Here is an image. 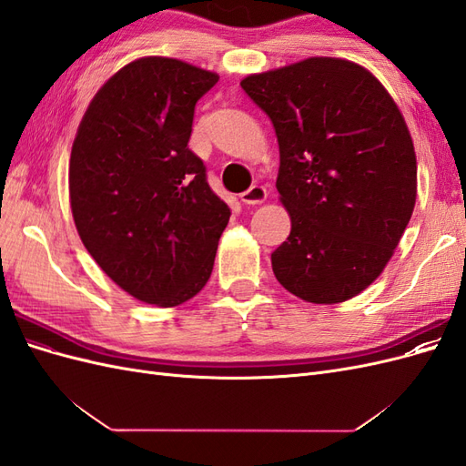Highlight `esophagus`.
Segmentation results:
<instances>
[{"mask_svg": "<svg viewBox=\"0 0 466 466\" xmlns=\"http://www.w3.org/2000/svg\"><path fill=\"white\" fill-rule=\"evenodd\" d=\"M266 196H268L266 188H264V187L255 185V187H250L248 190H245L241 196H238V198H241V202H243V204L255 206V204H262V202L266 200Z\"/></svg>", "mask_w": 466, "mask_h": 466, "instance_id": "esophagus-1", "label": "esophagus"}]
</instances>
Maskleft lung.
I'll return each instance as SVG.
<instances>
[{"label":"left lung","instance_id":"obj_1","mask_svg":"<svg viewBox=\"0 0 466 466\" xmlns=\"http://www.w3.org/2000/svg\"><path fill=\"white\" fill-rule=\"evenodd\" d=\"M241 87L272 120L276 188L291 218L276 279L309 303H342L383 272L412 218L416 153L387 89L340 58H307Z\"/></svg>","mask_w":466,"mask_h":466}]
</instances>
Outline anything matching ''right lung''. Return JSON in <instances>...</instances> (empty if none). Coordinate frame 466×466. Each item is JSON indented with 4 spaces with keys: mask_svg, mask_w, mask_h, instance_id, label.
Masks as SVG:
<instances>
[{
    "mask_svg": "<svg viewBox=\"0 0 466 466\" xmlns=\"http://www.w3.org/2000/svg\"><path fill=\"white\" fill-rule=\"evenodd\" d=\"M218 76L139 58L112 76L83 116L69 157L77 233L103 272L159 307L192 299L231 216L188 149L194 106Z\"/></svg>",
    "mask_w": 466,
    "mask_h": 466,
    "instance_id": "add662e5",
    "label": "right lung"
}]
</instances>
